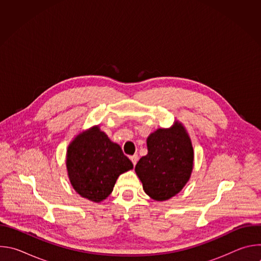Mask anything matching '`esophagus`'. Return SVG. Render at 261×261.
I'll list each match as a JSON object with an SVG mask.
<instances>
[{
	"label": "esophagus",
	"instance_id": "obj_1",
	"mask_svg": "<svg viewBox=\"0 0 261 261\" xmlns=\"http://www.w3.org/2000/svg\"><path fill=\"white\" fill-rule=\"evenodd\" d=\"M130 160L132 161V163H133V165H136V163H137V161H138V156L135 154V155H132V156H130Z\"/></svg>",
	"mask_w": 261,
	"mask_h": 261
}]
</instances>
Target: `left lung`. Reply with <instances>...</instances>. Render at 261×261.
Returning <instances> with one entry per match:
<instances>
[{"instance_id": "8db88e82", "label": "left lung", "mask_w": 261, "mask_h": 261, "mask_svg": "<svg viewBox=\"0 0 261 261\" xmlns=\"http://www.w3.org/2000/svg\"><path fill=\"white\" fill-rule=\"evenodd\" d=\"M147 154L140 158L135 172L144 192L157 201L176 195L190 179L194 166L191 138L175 121L170 128H159L146 138Z\"/></svg>"}]
</instances>
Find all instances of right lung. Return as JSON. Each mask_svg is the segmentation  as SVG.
Instances as JSON below:
<instances>
[{"instance_id":"1","label":"right lung","mask_w":261,"mask_h":261,"mask_svg":"<svg viewBox=\"0 0 261 261\" xmlns=\"http://www.w3.org/2000/svg\"><path fill=\"white\" fill-rule=\"evenodd\" d=\"M66 167L73 189L82 197L99 203L113 192L120 174L133 168L121 146L94 126L69 143Z\"/></svg>"}]
</instances>
